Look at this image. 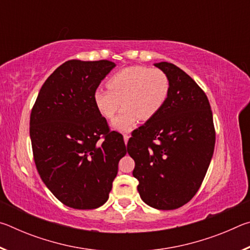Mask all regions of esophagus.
<instances>
[{
	"mask_svg": "<svg viewBox=\"0 0 250 250\" xmlns=\"http://www.w3.org/2000/svg\"><path fill=\"white\" fill-rule=\"evenodd\" d=\"M124 141H125V145L128 143V141H129V135L128 134H124Z\"/></svg>",
	"mask_w": 250,
	"mask_h": 250,
	"instance_id": "1",
	"label": "esophagus"
}]
</instances>
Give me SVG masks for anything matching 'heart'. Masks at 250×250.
I'll use <instances>...</instances> for the list:
<instances>
[{"mask_svg": "<svg viewBox=\"0 0 250 250\" xmlns=\"http://www.w3.org/2000/svg\"><path fill=\"white\" fill-rule=\"evenodd\" d=\"M108 89L97 88L94 91V104L105 119H111L112 129L129 131L138 119L146 121L158 115L170 95V79L160 69L143 66H132L121 69L108 79Z\"/></svg>", "mask_w": 250, "mask_h": 250, "instance_id": "obj_1", "label": "heart"}]
</instances>
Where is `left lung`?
Returning a JSON list of instances; mask_svg holds the SVG:
<instances>
[{"label": "left lung", "instance_id": "left-lung-1", "mask_svg": "<svg viewBox=\"0 0 250 250\" xmlns=\"http://www.w3.org/2000/svg\"><path fill=\"white\" fill-rule=\"evenodd\" d=\"M153 65L170 79V95L126 147L142 201L156 209H175L195 195L209 167L213 113L204 91L185 71L167 62Z\"/></svg>", "mask_w": 250, "mask_h": 250}]
</instances>
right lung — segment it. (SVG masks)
Here are the masks:
<instances>
[{"label": "right lung", "instance_id": "right-lung-1", "mask_svg": "<svg viewBox=\"0 0 250 250\" xmlns=\"http://www.w3.org/2000/svg\"><path fill=\"white\" fill-rule=\"evenodd\" d=\"M115 67L110 61L64 62L46 79L32 110L37 171L55 197L71 208L104 205L126 153L122 135L110 132L92 98Z\"/></svg>", "mask_w": 250, "mask_h": 250}]
</instances>
